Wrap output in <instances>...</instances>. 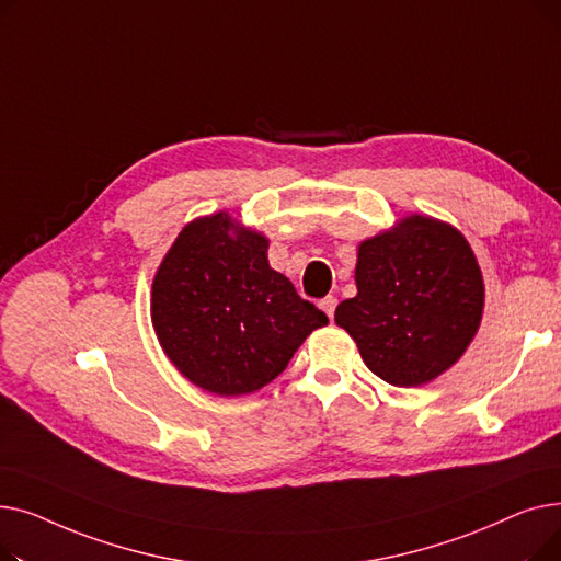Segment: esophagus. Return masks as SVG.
<instances>
[{"instance_id":"esophagus-1","label":"esophagus","mask_w":561,"mask_h":561,"mask_svg":"<svg viewBox=\"0 0 561 561\" xmlns=\"http://www.w3.org/2000/svg\"><path fill=\"white\" fill-rule=\"evenodd\" d=\"M336 305H339V300H336L334 296H328V298H322V300H320V305H318V307H320L322 311H325V313H328V318L332 320V318H334V311H336Z\"/></svg>"}]
</instances>
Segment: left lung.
<instances>
[{"label":"left lung","mask_w":561,"mask_h":561,"mask_svg":"<svg viewBox=\"0 0 561 561\" xmlns=\"http://www.w3.org/2000/svg\"><path fill=\"white\" fill-rule=\"evenodd\" d=\"M357 296L336 325L364 364L393 387H423L453 368L476 339L484 277L473 248L450 222L411 214L362 241Z\"/></svg>","instance_id":"1"}]
</instances>
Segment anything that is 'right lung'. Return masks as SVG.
Wrapping results in <instances>:
<instances>
[{
    "mask_svg": "<svg viewBox=\"0 0 561 561\" xmlns=\"http://www.w3.org/2000/svg\"><path fill=\"white\" fill-rule=\"evenodd\" d=\"M268 236L227 211L191 220L152 279V328L197 389L233 398L273 381L328 316L268 263Z\"/></svg>",
    "mask_w": 561,
    "mask_h": 561,
    "instance_id": "right-lung-1",
    "label": "right lung"
}]
</instances>
